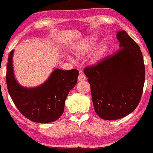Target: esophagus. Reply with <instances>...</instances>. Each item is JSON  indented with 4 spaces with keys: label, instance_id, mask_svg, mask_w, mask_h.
Segmentation results:
<instances>
[{
    "label": "esophagus",
    "instance_id": "34e87169",
    "mask_svg": "<svg viewBox=\"0 0 153 153\" xmlns=\"http://www.w3.org/2000/svg\"><path fill=\"white\" fill-rule=\"evenodd\" d=\"M85 79V76L84 74H79L78 77V81L79 82H82V81H84Z\"/></svg>",
    "mask_w": 153,
    "mask_h": 153
}]
</instances>
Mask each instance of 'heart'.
Wrapping results in <instances>:
<instances>
[{
    "label": "heart",
    "instance_id": "heart-1",
    "mask_svg": "<svg viewBox=\"0 0 153 153\" xmlns=\"http://www.w3.org/2000/svg\"><path fill=\"white\" fill-rule=\"evenodd\" d=\"M97 37L96 36H91L84 42L77 44L74 48V54L77 56H82L88 54L91 52L95 45ZM109 48V42L107 40L101 42L100 44L92 51L90 55V60L94 64H97L102 59L106 54Z\"/></svg>",
    "mask_w": 153,
    "mask_h": 153
}]
</instances>
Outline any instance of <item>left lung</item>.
Wrapping results in <instances>:
<instances>
[{
	"label": "left lung",
	"instance_id": "1",
	"mask_svg": "<svg viewBox=\"0 0 153 153\" xmlns=\"http://www.w3.org/2000/svg\"><path fill=\"white\" fill-rule=\"evenodd\" d=\"M119 50L83 72L91 86L95 113L105 120L130 114L141 98L145 68L139 46L125 30L117 32Z\"/></svg>",
	"mask_w": 153,
	"mask_h": 153
}]
</instances>
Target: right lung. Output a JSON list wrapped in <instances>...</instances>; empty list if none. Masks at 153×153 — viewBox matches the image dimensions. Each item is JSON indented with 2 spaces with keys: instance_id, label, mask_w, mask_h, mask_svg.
Returning a JSON list of instances; mask_svg holds the SVG:
<instances>
[{
  "instance_id": "right-lung-1",
  "label": "right lung",
  "mask_w": 153,
  "mask_h": 153,
  "mask_svg": "<svg viewBox=\"0 0 153 153\" xmlns=\"http://www.w3.org/2000/svg\"><path fill=\"white\" fill-rule=\"evenodd\" d=\"M13 54V50L8 56L6 79L8 93L17 109L33 122L46 123L56 121L64 113L65 101L77 83L79 71L76 69H56L42 84L27 88L15 79Z\"/></svg>"
}]
</instances>
